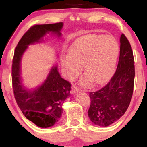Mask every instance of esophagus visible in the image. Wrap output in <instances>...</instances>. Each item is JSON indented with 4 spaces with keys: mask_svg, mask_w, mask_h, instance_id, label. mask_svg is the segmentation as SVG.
Here are the masks:
<instances>
[{
    "mask_svg": "<svg viewBox=\"0 0 147 147\" xmlns=\"http://www.w3.org/2000/svg\"><path fill=\"white\" fill-rule=\"evenodd\" d=\"M79 91V88H77V86H73L72 87V91H71L72 93H75V92H78Z\"/></svg>",
    "mask_w": 147,
    "mask_h": 147,
    "instance_id": "1",
    "label": "esophagus"
}]
</instances>
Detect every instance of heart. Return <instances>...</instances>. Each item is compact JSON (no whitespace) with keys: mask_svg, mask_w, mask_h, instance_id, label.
I'll return each instance as SVG.
<instances>
[{"mask_svg":"<svg viewBox=\"0 0 147 147\" xmlns=\"http://www.w3.org/2000/svg\"><path fill=\"white\" fill-rule=\"evenodd\" d=\"M119 45L114 37L89 34L76 39L69 48V55L61 59L62 68L69 79L80 73L82 65L86 72L82 83L95 85L106 82L113 73L119 54Z\"/></svg>","mask_w":147,"mask_h":147,"instance_id":"b5f03b06","label":"heart"}]
</instances>
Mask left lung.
Here are the masks:
<instances>
[{
  "label": "left lung",
  "mask_w": 147,
  "mask_h": 147,
  "mask_svg": "<svg viewBox=\"0 0 147 147\" xmlns=\"http://www.w3.org/2000/svg\"><path fill=\"white\" fill-rule=\"evenodd\" d=\"M135 65L133 50L122 34L116 71L105 86L90 92V106L88 115L95 125L105 127L118 120L129 107L133 92Z\"/></svg>",
  "instance_id": "left-lung-1"
}]
</instances>
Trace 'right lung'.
Here are the masks:
<instances>
[{
    "label": "right lung",
    "mask_w": 147,
    "mask_h": 147,
    "mask_svg": "<svg viewBox=\"0 0 147 147\" xmlns=\"http://www.w3.org/2000/svg\"><path fill=\"white\" fill-rule=\"evenodd\" d=\"M63 25L61 22L33 25L22 36L14 50L11 76L15 99L25 117L41 128L50 127L58 122L64 101L70 95L71 84L61 77L55 65L40 86L34 90L25 89L21 78V61L28 45L41 42L47 33L60 36Z\"/></svg>",
    "instance_id": "add662e5"
}]
</instances>
